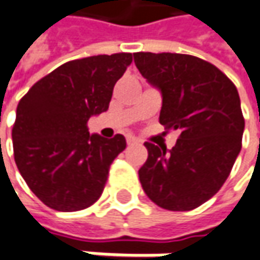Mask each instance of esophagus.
<instances>
[{
  "label": "esophagus",
  "instance_id": "obj_1",
  "mask_svg": "<svg viewBox=\"0 0 260 260\" xmlns=\"http://www.w3.org/2000/svg\"><path fill=\"white\" fill-rule=\"evenodd\" d=\"M126 144H128V145L138 144V139L135 137H128V138H126Z\"/></svg>",
  "mask_w": 260,
  "mask_h": 260
}]
</instances>
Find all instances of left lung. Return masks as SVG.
<instances>
[{"instance_id": "8db88e82", "label": "left lung", "mask_w": 260, "mask_h": 260, "mask_svg": "<svg viewBox=\"0 0 260 260\" xmlns=\"http://www.w3.org/2000/svg\"><path fill=\"white\" fill-rule=\"evenodd\" d=\"M135 65L162 93L159 122L181 135L171 151L145 142V193L168 211H192L218 192L241 152L245 119L234 82L186 54L135 52Z\"/></svg>"}]
</instances>
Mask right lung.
Returning <instances> with one entry per match:
<instances>
[{
	"label": "right lung",
	"instance_id": "add662e5",
	"mask_svg": "<svg viewBox=\"0 0 260 260\" xmlns=\"http://www.w3.org/2000/svg\"><path fill=\"white\" fill-rule=\"evenodd\" d=\"M132 54L95 55L62 63L21 98L12 126L14 159L44 204L61 212L85 209L100 199L109 167L126 148L89 134L86 122L105 112Z\"/></svg>",
	"mask_w": 260,
	"mask_h": 260
}]
</instances>
